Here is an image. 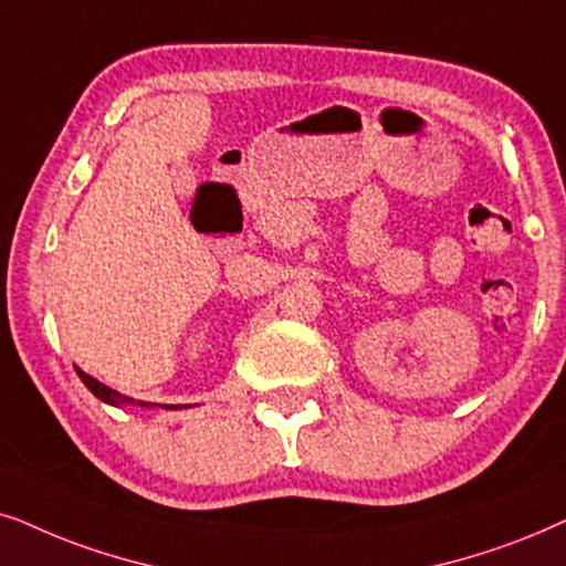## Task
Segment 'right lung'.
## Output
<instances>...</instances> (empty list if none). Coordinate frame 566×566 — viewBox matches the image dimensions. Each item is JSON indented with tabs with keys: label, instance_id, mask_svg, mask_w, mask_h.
<instances>
[{
	"label": "right lung",
	"instance_id": "add662e5",
	"mask_svg": "<svg viewBox=\"0 0 566 566\" xmlns=\"http://www.w3.org/2000/svg\"><path fill=\"white\" fill-rule=\"evenodd\" d=\"M77 375H80V380L85 382V386L90 388V394L101 398L103 403H111V406H124V403H134V398L124 396V394H118V390H113V388H108V386H103L101 380L90 378V375H87V373H82L80 367H77ZM139 406H145V403L139 401ZM163 409H180V406H163Z\"/></svg>",
	"mask_w": 566,
	"mask_h": 566
}]
</instances>
